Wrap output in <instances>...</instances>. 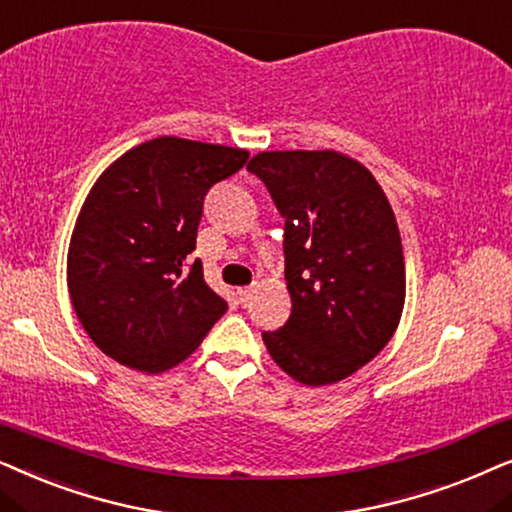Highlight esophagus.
I'll return each instance as SVG.
<instances>
[{"label": "esophagus", "instance_id": "obj_1", "mask_svg": "<svg viewBox=\"0 0 512 512\" xmlns=\"http://www.w3.org/2000/svg\"><path fill=\"white\" fill-rule=\"evenodd\" d=\"M252 292H255V288H252V285H245V288H238V290H236V295H238V302H241V304L248 302Z\"/></svg>", "mask_w": 512, "mask_h": 512}]
</instances>
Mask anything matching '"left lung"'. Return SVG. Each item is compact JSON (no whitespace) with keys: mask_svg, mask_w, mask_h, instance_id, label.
Here are the masks:
<instances>
[{"mask_svg":"<svg viewBox=\"0 0 512 512\" xmlns=\"http://www.w3.org/2000/svg\"><path fill=\"white\" fill-rule=\"evenodd\" d=\"M285 217L288 323L269 356L304 386L337 384L391 342L405 306L400 229L363 163L335 149L260 152L248 163Z\"/></svg>","mask_w":512,"mask_h":512,"instance_id":"1","label":"left lung"}]
</instances>
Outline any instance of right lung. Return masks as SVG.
<instances>
[{"instance_id":"add662e5","label":"right lung","mask_w":512,"mask_h":512,"mask_svg":"<svg viewBox=\"0 0 512 512\" xmlns=\"http://www.w3.org/2000/svg\"><path fill=\"white\" fill-rule=\"evenodd\" d=\"M238 147L147 140L102 170L74 224L67 290L81 327L117 363L147 374L192 356L227 302L196 260L208 189L248 161Z\"/></svg>"}]
</instances>
